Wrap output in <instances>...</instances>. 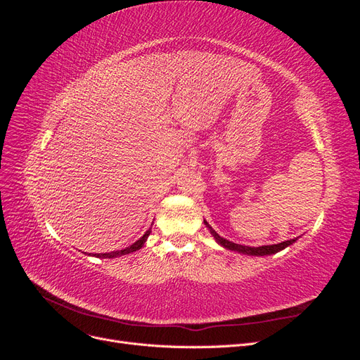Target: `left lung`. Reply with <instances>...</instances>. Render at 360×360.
I'll use <instances>...</instances> for the list:
<instances>
[{"mask_svg": "<svg viewBox=\"0 0 360 360\" xmlns=\"http://www.w3.org/2000/svg\"><path fill=\"white\" fill-rule=\"evenodd\" d=\"M205 225L210 228V233L213 234V237L216 238L217 243H221L222 246H225L226 249H231V250H237V252H242V254H248V255H270V254H275V252H279V250H282L284 248H287L288 245L296 242V238H291V240H285L282 243H278V245H267V246H258V248H250V246H243V245H237V243H233L230 240H226V238L221 237L219 234H217L214 230H212V226L205 222Z\"/></svg>", "mask_w": 360, "mask_h": 360, "instance_id": "8db88e82", "label": "left lung"}]
</instances>
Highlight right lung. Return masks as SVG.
Here are the masks:
<instances>
[{
    "label": "right lung",
    "instance_id": "obj_1",
    "mask_svg": "<svg viewBox=\"0 0 360 360\" xmlns=\"http://www.w3.org/2000/svg\"><path fill=\"white\" fill-rule=\"evenodd\" d=\"M150 233H151V230H148L143 237L139 238V240H136L134 245H130V246L126 248V249L115 250V252H110V254H97L96 257H101V258H114V257H120V255H126V254H130V252H135V250L143 248V245L146 243V240H147V237L150 236Z\"/></svg>",
    "mask_w": 360,
    "mask_h": 360
}]
</instances>
